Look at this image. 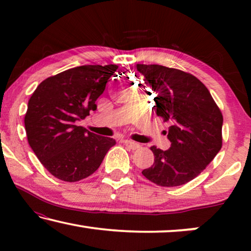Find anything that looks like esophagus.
<instances>
[{
  "mask_svg": "<svg viewBox=\"0 0 251 251\" xmlns=\"http://www.w3.org/2000/svg\"><path fill=\"white\" fill-rule=\"evenodd\" d=\"M123 143H125V145L126 147H129V149H131V150H136L139 147V144L132 142V140H123Z\"/></svg>",
  "mask_w": 251,
  "mask_h": 251,
  "instance_id": "obj_1",
  "label": "esophagus"
}]
</instances>
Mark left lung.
Here are the masks:
<instances>
[{
	"instance_id": "left-lung-1",
	"label": "left lung",
	"mask_w": 251,
	"mask_h": 251,
	"mask_svg": "<svg viewBox=\"0 0 251 251\" xmlns=\"http://www.w3.org/2000/svg\"><path fill=\"white\" fill-rule=\"evenodd\" d=\"M144 83L155 94L156 115L169 122L171 146L151 147L152 167L142 174L154 184L179 186L199 176L222 149L223 115L210 92L190 73L161 65L137 64ZM151 95V94H150Z\"/></svg>"
}]
</instances>
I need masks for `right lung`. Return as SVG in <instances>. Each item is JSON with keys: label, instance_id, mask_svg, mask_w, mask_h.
Here are the masks:
<instances>
[{"label": "right lung", "instance_id": "obj_1", "mask_svg": "<svg viewBox=\"0 0 251 251\" xmlns=\"http://www.w3.org/2000/svg\"><path fill=\"white\" fill-rule=\"evenodd\" d=\"M116 65H84L46 78L28 100L27 139L44 168L58 179L78 181L95 173L115 140L75 122L96 111Z\"/></svg>", "mask_w": 251, "mask_h": 251}]
</instances>
